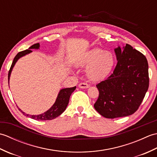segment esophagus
<instances>
[{"label": "esophagus", "instance_id": "34e87169", "mask_svg": "<svg viewBox=\"0 0 157 157\" xmlns=\"http://www.w3.org/2000/svg\"><path fill=\"white\" fill-rule=\"evenodd\" d=\"M89 85L88 84H86V83H80V84H79V88H80L82 89H84V88H89Z\"/></svg>", "mask_w": 157, "mask_h": 157}]
</instances>
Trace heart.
Returning a JSON list of instances; mask_svg holds the SVG:
<instances>
[{"mask_svg": "<svg viewBox=\"0 0 157 157\" xmlns=\"http://www.w3.org/2000/svg\"><path fill=\"white\" fill-rule=\"evenodd\" d=\"M115 57L113 53L96 48L89 51L80 61L82 66H88L86 75L92 81L106 78L114 67Z\"/></svg>", "mask_w": 157, "mask_h": 157, "instance_id": "b5f03b06", "label": "heart"}]
</instances>
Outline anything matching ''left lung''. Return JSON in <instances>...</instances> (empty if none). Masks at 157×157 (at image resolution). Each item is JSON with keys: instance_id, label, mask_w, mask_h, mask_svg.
<instances>
[{"instance_id": "8db88e82", "label": "left lung", "mask_w": 157, "mask_h": 157, "mask_svg": "<svg viewBox=\"0 0 157 157\" xmlns=\"http://www.w3.org/2000/svg\"><path fill=\"white\" fill-rule=\"evenodd\" d=\"M117 60L114 71L96 85L99 96L94 109L102 117L114 119L137 111L149 86L148 64L145 56L126 44L115 48Z\"/></svg>"}]
</instances>
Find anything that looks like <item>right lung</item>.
<instances>
[{
  "instance_id": "1",
  "label": "right lung",
  "mask_w": 157,
  "mask_h": 157,
  "mask_svg": "<svg viewBox=\"0 0 157 157\" xmlns=\"http://www.w3.org/2000/svg\"><path fill=\"white\" fill-rule=\"evenodd\" d=\"M40 48V44L39 43H37V44H34V45H32L30 46L28 49L25 50V51H23L21 52H19L17 53L14 59H13V61L12 63V65L11 66V68H10V70L9 71V74H8V80L9 82V79H10V76H11V73L13 70V67L15 66V63L18 60L22 57V56H25L26 55L29 54L32 52L31 49H38ZM76 88V86H74L73 88H63L61 90L59 91L57 98H56L55 102L54 103L51 108H50L48 111H46L42 114H40L37 115H31L29 114H26L24 112H23L21 109L19 108V110L21 111L23 115L25 116L28 117H30L31 119H35V120H38V121H45V120H51V119H54L56 117H57L60 115H61L62 113L65 111V110L66 109L67 106L68 105V103L69 101V98L70 96L71 95L73 91L75 90Z\"/></svg>"
}]
</instances>
